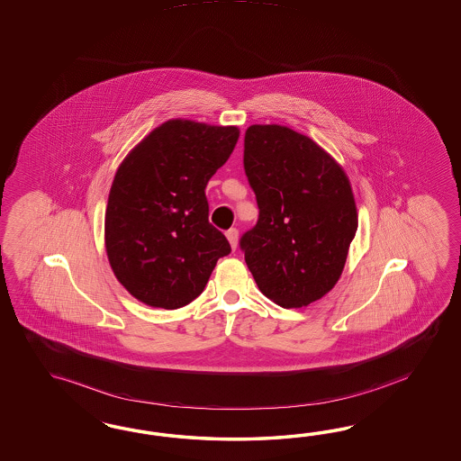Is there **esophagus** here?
I'll use <instances>...</instances> for the list:
<instances>
[{
    "label": "esophagus",
    "mask_w": 461,
    "mask_h": 461,
    "mask_svg": "<svg viewBox=\"0 0 461 461\" xmlns=\"http://www.w3.org/2000/svg\"><path fill=\"white\" fill-rule=\"evenodd\" d=\"M226 238H228V241H230V245H231V249L233 250H237L238 247V230L237 228H230L228 231H226Z\"/></svg>",
    "instance_id": "esophagus-1"
}]
</instances>
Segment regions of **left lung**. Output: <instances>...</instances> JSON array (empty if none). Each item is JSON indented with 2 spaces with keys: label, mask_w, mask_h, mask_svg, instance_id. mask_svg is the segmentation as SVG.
Masks as SVG:
<instances>
[{
  "label": "left lung",
  "mask_w": 461,
  "mask_h": 461,
  "mask_svg": "<svg viewBox=\"0 0 461 461\" xmlns=\"http://www.w3.org/2000/svg\"><path fill=\"white\" fill-rule=\"evenodd\" d=\"M243 167L258 221L240 238L258 289L282 307L321 299L339 279L358 228L345 170L287 126L251 125Z\"/></svg>",
  "instance_id": "8db88e82"
}]
</instances>
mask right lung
I'll list each match as a JSON object with an SVG mask.
<instances>
[{
    "instance_id": "1",
    "label": "right lung",
    "mask_w": 461,
    "mask_h": 461,
    "mask_svg": "<svg viewBox=\"0 0 461 461\" xmlns=\"http://www.w3.org/2000/svg\"><path fill=\"white\" fill-rule=\"evenodd\" d=\"M237 126L168 120L116 170L104 241L113 272L152 307L177 309L204 291L231 247L210 223L206 185L237 145Z\"/></svg>"
}]
</instances>
